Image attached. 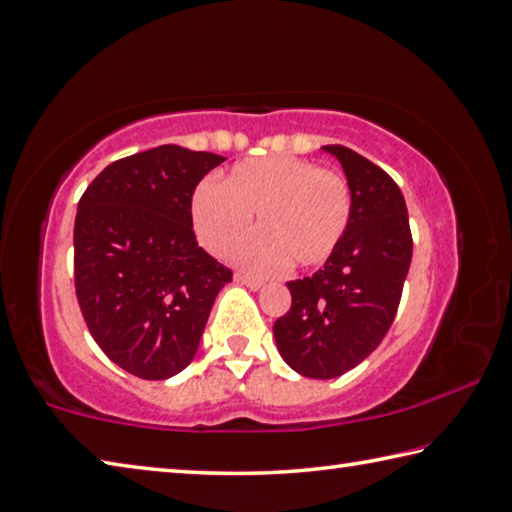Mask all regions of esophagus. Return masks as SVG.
I'll return each mask as SVG.
<instances>
[{
    "label": "esophagus",
    "mask_w": 512,
    "mask_h": 512,
    "mask_svg": "<svg viewBox=\"0 0 512 512\" xmlns=\"http://www.w3.org/2000/svg\"><path fill=\"white\" fill-rule=\"evenodd\" d=\"M235 280H237L239 284H246V287H248V289H253V291H257V289H259V287H262V284H264L262 280H259V277H253V275H246V273H241V271H239V273L235 275Z\"/></svg>",
    "instance_id": "34e87169"
}]
</instances>
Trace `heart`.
Masks as SVG:
<instances>
[{
    "label": "heart",
    "instance_id": "b5f03b06",
    "mask_svg": "<svg viewBox=\"0 0 512 512\" xmlns=\"http://www.w3.org/2000/svg\"><path fill=\"white\" fill-rule=\"evenodd\" d=\"M250 214L264 230L241 241L235 257L259 273L323 264L341 244L352 216L348 180L293 155H266L235 164L221 187L203 183L192 196L201 244L221 255L244 235Z\"/></svg>",
    "mask_w": 512,
    "mask_h": 512
}]
</instances>
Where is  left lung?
Masks as SVG:
<instances>
[{
	"instance_id": "8db88e82",
	"label": "left lung",
	"mask_w": 512,
	"mask_h": 512,
	"mask_svg": "<svg viewBox=\"0 0 512 512\" xmlns=\"http://www.w3.org/2000/svg\"><path fill=\"white\" fill-rule=\"evenodd\" d=\"M323 149L339 158L348 178L350 225L323 268L287 282L291 309L273 325L282 359L311 379L339 377L377 348L395 320L413 255L395 180L348 146Z\"/></svg>"
}]
</instances>
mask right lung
<instances>
[{"label": "right lung", "mask_w": 512, "mask_h": 512, "mask_svg": "<svg viewBox=\"0 0 512 512\" xmlns=\"http://www.w3.org/2000/svg\"><path fill=\"white\" fill-rule=\"evenodd\" d=\"M225 158L164 144L108 164L74 221V287L92 339L140 379L192 363L232 271L196 244L192 196Z\"/></svg>", "instance_id": "obj_1"}]
</instances>
